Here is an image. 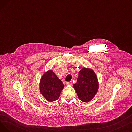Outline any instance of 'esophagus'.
Segmentation results:
<instances>
[{
	"label": "esophagus",
	"mask_w": 132,
	"mask_h": 132,
	"mask_svg": "<svg viewBox=\"0 0 132 132\" xmlns=\"http://www.w3.org/2000/svg\"><path fill=\"white\" fill-rule=\"evenodd\" d=\"M72 82L71 81L66 82V85H67V86H71V85H72Z\"/></svg>",
	"instance_id": "esophagus-1"
}]
</instances>
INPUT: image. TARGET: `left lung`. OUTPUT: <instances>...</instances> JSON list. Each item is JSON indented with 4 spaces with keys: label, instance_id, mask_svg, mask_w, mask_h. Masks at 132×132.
<instances>
[{
    "label": "left lung",
    "instance_id": "8db88e82",
    "mask_svg": "<svg viewBox=\"0 0 132 132\" xmlns=\"http://www.w3.org/2000/svg\"><path fill=\"white\" fill-rule=\"evenodd\" d=\"M73 87L81 101L84 102L90 101L97 93L99 88L98 79L95 73L90 68H82Z\"/></svg>",
    "mask_w": 132,
    "mask_h": 132
}]
</instances>
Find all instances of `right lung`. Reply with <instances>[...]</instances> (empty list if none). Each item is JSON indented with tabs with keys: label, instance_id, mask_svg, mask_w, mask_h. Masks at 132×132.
<instances>
[{
	"label": "right lung",
	"instance_id": "add662e5",
	"mask_svg": "<svg viewBox=\"0 0 132 132\" xmlns=\"http://www.w3.org/2000/svg\"><path fill=\"white\" fill-rule=\"evenodd\" d=\"M39 86L40 94L48 102L58 100L64 87L63 83L52 70H48L42 75Z\"/></svg>",
	"mask_w": 132,
	"mask_h": 132
}]
</instances>
